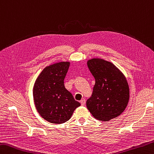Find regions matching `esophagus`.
<instances>
[{"mask_svg":"<svg viewBox=\"0 0 154 154\" xmlns=\"http://www.w3.org/2000/svg\"><path fill=\"white\" fill-rule=\"evenodd\" d=\"M80 103H81V105L83 106V105H85V99H81V100L80 101Z\"/></svg>","mask_w":154,"mask_h":154,"instance_id":"obj_1","label":"esophagus"}]
</instances>
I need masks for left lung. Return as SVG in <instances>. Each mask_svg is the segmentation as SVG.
<instances>
[{
  "mask_svg": "<svg viewBox=\"0 0 154 154\" xmlns=\"http://www.w3.org/2000/svg\"><path fill=\"white\" fill-rule=\"evenodd\" d=\"M95 79L91 97L87 100L88 110L96 119L107 122L118 117L128 104L129 89L122 72L112 63L103 59L87 61Z\"/></svg>",
  "mask_w": 154,
  "mask_h": 154,
  "instance_id": "obj_1",
  "label": "left lung"
}]
</instances>
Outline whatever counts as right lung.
<instances>
[{
	"label": "right lung",
	"mask_w": 154,
	"mask_h": 154,
	"mask_svg": "<svg viewBox=\"0 0 154 154\" xmlns=\"http://www.w3.org/2000/svg\"><path fill=\"white\" fill-rule=\"evenodd\" d=\"M69 65L70 62L63 61L47 66L34 84L32 93L36 109L39 115L50 123L66 122L81 105L64 85Z\"/></svg>",
	"instance_id": "right-lung-1"
}]
</instances>
